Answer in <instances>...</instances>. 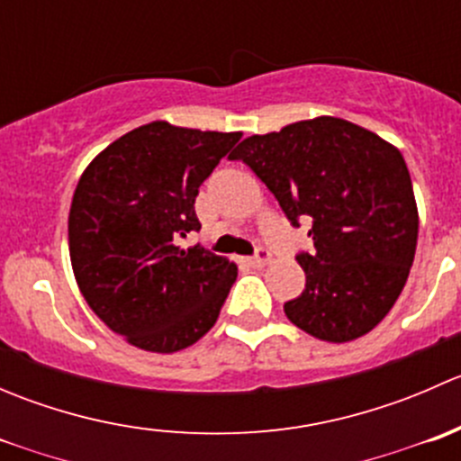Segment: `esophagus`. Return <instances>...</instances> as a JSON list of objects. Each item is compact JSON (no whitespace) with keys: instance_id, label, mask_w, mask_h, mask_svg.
Wrapping results in <instances>:
<instances>
[{"instance_id":"34e87169","label":"esophagus","mask_w":461,"mask_h":461,"mask_svg":"<svg viewBox=\"0 0 461 461\" xmlns=\"http://www.w3.org/2000/svg\"><path fill=\"white\" fill-rule=\"evenodd\" d=\"M267 260H269V252H267V249L258 248L257 254H254V257L249 258V265H252V267H263V265L267 263Z\"/></svg>"}]
</instances>
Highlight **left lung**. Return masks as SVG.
<instances>
[{"mask_svg": "<svg viewBox=\"0 0 461 461\" xmlns=\"http://www.w3.org/2000/svg\"><path fill=\"white\" fill-rule=\"evenodd\" d=\"M230 160L257 174L292 227L312 222V254H296L305 290L283 305L287 319L332 343L370 332L406 285L420 231L399 149L321 115L245 138Z\"/></svg>", "mask_w": 461, "mask_h": 461, "instance_id": "8db88e82", "label": "left lung"}]
</instances>
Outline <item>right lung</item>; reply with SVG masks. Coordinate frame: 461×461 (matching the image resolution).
Here are the masks:
<instances>
[{"label": "right lung", "mask_w": 461, "mask_h": 461, "mask_svg": "<svg viewBox=\"0 0 461 461\" xmlns=\"http://www.w3.org/2000/svg\"><path fill=\"white\" fill-rule=\"evenodd\" d=\"M239 140L149 122L82 174L68 213L73 272L93 312L131 346L183 350L216 323L239 269L178 240L201 230L198 187Z\"/></svg>", "instance_id": "right-lung-1"}]
</instances>
